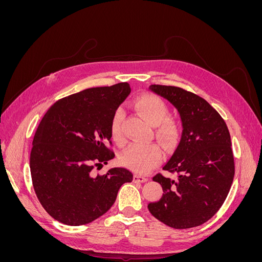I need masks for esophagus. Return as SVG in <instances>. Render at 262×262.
<instances>
[{"mask_svg":"<svg viewBox=\"0 0 262 262\" xmlns=\"http://www.w3.org/2000/svg\"><path fill=\"white\" fill-rule=\"evenodd\" d=\"M133 180L136 181V182H145V181L147 180V178H145V177H143V176H141V175H138V173H136V175H134V177H133Z\"/></svg>","mask_w":262,"mask_h":262,"instance_id":"obj_1","label":"esophagus"}]
</instances>
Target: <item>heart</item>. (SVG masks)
I'll list each match as a JSON object with an SVG mask.
<instances>
[{
  "mask_svg": "<svg viewBox=\"0 0 262 262\" xmlns=\"http://www.w3.org/2000/svg\"><path fill=\"white\" fill-rule=\"evenodd\" d=\"M136 112L150 125L156 126L155 134L166 146L171 145L176 141L178 129L175 121L167 118L168 108L165 102L154 95H142L133 104ZM122 110H117L110 122V131L115 140H121ZM163 154L156 144L133 143L121 155V162L126 167L138 173H146L162 162Z\"/></svg>",
  "mask_w": 262,
  "mask_h": 262,
  "instance_id": "1",
  "label": "heart"
}]
</instances>
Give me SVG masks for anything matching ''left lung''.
I'll return each instance as SVG.
<instances>
[{"instance_id": "1", "label": "left lung", "mask_w": 262, "mask_h": 262, "mask_svg": "<svg viewBox=\"0 0 262 262\" xmlns=\"http://www.w3.org/2000/svg\"><path fill=\"white\" fill-rule=\"evenodd\" d=\"M179 114L182 134L164 166L175 179L157 173L163 195L148 203L150 214L172 228H190L209 221L225 201L234 179L231 136L225 121L207 100L180 87L150 85Z\"/></svg>"}]
</instances>
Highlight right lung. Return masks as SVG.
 Returning <instances> with one entry per match:
<instances>
[{"instance_id":"obj_1","label":"right lung","mask_w":262,"mask_h":262,"mask_svg":"<svg viewBox=\"0 0 262 262\" xmlns=\"http://www.w3.org/2000/svg\"><path fill=\"white\" fill-rule=\"evenodd\" d=\"M130 92L128 83H119L72 94L55 101L39 123L30 152L31 180L54 220L71 226L91 223L112 208L124 182L132 181V172L122 167L92 173L94 165L115 157L106 146L110 122Z\"/></svg>"}]
</instances>
